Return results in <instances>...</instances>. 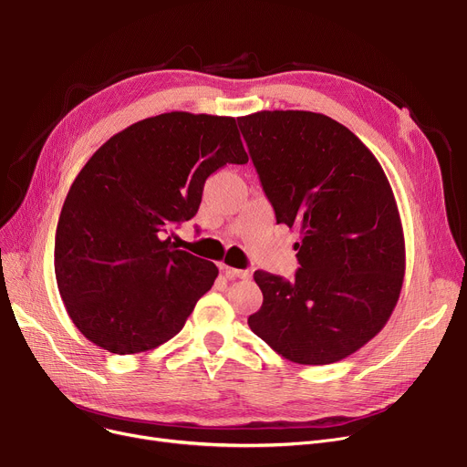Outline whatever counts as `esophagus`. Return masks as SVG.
<instances>
[{
  "label": "esophagus",
  "instance_id": "1",
  "mask_svg": "<svg viewBox=\"0 0 467 467\" xmlns=\"http://www.w3.org/2000/svg\"><path fill=\"white\" fill-rule=\"evenodd\" d=\"M221 271L225 273V276L229 280H234V278H240V280H248L252 276L250 271H244V268H233V266H227V265H221Z\"/></svg>",
  "mask_w": 467,
  "mask_h": 467
}]
</instances>
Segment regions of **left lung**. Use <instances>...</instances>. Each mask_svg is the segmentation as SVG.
Segmentation results:
<instances>
[{
  "label": "left lung",
  "instance_id": "1",
  "mask_svg": "<svg viewBox=\"0 0 467 467\" xmlns=\"http://www.w3.org/2000/svg\"><path fill=\"white\" fill-rule=\"evenodd\" d=\"M276 223L301 233L296 278L255 271L252 331L301 365H327L389 320L405 276V238L380 162L345 125L312 111L238 117Z\"/></svg>",
  "mask_w": 467,
  "mask_h": 467
}]
</instances>
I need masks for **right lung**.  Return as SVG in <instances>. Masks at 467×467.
I'll return each mask as SVG.
<instances>
[{
	"label": "right lung",
	"mask_w": 467,
	"mask_h": 467,
	"mask_svg": "<svg viewBox=\"0 0 467 467\" xmlns=\"http://www.w3.org/2000/svg\"><path fill=\"white\" fill-rule=\"evenodd\" d=\"M246 162L234 117L187 111L138 120L88 159L60 212L55 275L90 342L125 356L182 331L219 271L166 234L199 212L210 174Z\"/></svg>",
	"instance_id": "right-lung-1"
}]
</instances>
